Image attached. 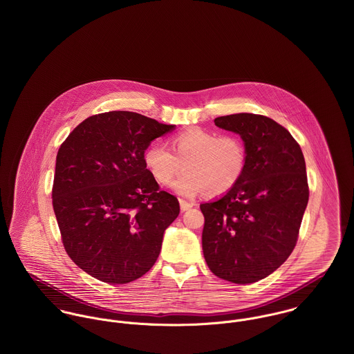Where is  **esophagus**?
<instances>
[{"label": "esophagus", "mask_w": 354, "mask_h": 354, "mask_svg": "<svg viewBox=\"0 0 354 354\" xmlns=\"http://www.w3.org/2000/svg\"><path fill=\"white\" fill-rule=\"evenodd\" d=\"M180 207H181V211H187V209L192 208V207H194V204H192V203L187 202V201H184V199H180Z\"/></svg>", "instance_id": "34e87169"}]
</instances>
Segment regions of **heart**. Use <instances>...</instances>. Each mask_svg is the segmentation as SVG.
<instances>
[{
  "label": "heart",
  "instance_id": "1",
  "mask_svg": "<svg viewBox=\"0 0 354 354\" xmlns=\"http://www.w3.org/2000/svg\"><path fill=\"white\" fill-rule=\"evenodd\" d=\"M143 162L152 178L160 184L173 181L171 188L183 196L204 191L221 196L233 189L244 176L248 153L244 142L234 135H221L203 128H189L170 139V151L158 142L143 152Z\"/></svg>",
  "mask_w": 354,
  "mask_h": 354
}]
</instances>
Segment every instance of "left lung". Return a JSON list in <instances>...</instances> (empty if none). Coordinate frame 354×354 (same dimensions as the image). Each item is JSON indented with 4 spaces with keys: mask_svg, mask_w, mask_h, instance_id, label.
<instances>
[{
    "mask_svg": "<svg viewBox=\"0 0 354 354\" xmlns=\"http://www.w3.org/2000/svg\"><path fill=\"white\" fill-rule=\"evenodd\" d=\"M214 122L241 136L248 162L233 189L201 204L203 254L216 277L252 283L296 247L309 198L303 151L286 128L266 115L239 113Z\"/></svg>",
    "mask_w": 354,
    "mask_h": 354,
    "instance_id": "left-lung-1",
    "label": "left lung"
}]
</instances>
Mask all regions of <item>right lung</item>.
<instances>
[{"instance_id": "add662e5", "label": "right lung", "mask_w": 354, "mask_h": 354, "mask_svg": "<svg viewBox=\"0 0 354 354\" xmlns=\"http://www.w3.org/2000/svg\"><path fill=\"white\" fill-rule=\"evenodd\" d=\"M174 125L133 111H109L80 122L57 152L53 208L68 256L106 283L145 275L163 233L178 216L176 196L160 191L143 152Z\"/></svg>"}]
</instances>
